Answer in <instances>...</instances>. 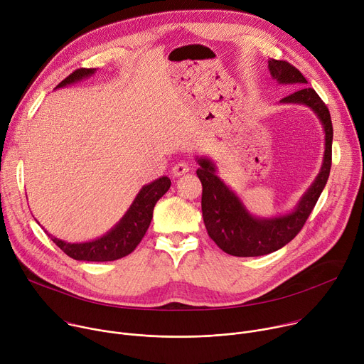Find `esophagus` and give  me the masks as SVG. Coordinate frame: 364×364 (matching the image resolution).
I'll return each instance as SVG.
<instances>
[{"instance_id": "obj_1", "label": "esophagus", "mask_w": 364, "mask_h": 364, "mask_svg": "<svg viewBox=\"0 0 364 364\" xmlns=\"http://www.w3.org/2000/svg\"><path fill=\"white\" fill-rule=\"evenodd\" d=\"M188 171H190V166H188V163H186V161H180L178 164H176V166L173 167V174H174V177H181V176L187 174Z\"/></svg>"}]
</instances>
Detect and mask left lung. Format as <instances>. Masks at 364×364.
I'll list each match as a JSON object with an SVG mask.
<instances>
[{
    "instance_id": "8db88e82",
    "label": "left lung",
    "mask_w": 364,
    "mask_h": 364,
    "mask_svg": "<svg viewBox=\"0 0 364 364\" xmlns=\"http://www.w3.org/2000/svg\"><path fill=\"white\" fill-rule=\"evenodd\" d=\"M268 69L278 85L299 87L281 99L279 103L304 105L316 114L324 131V155L321 168L299 197L295 207L272 218L250 213L242 198L219 177L216 163L205 155H197V176L203 186L201 212L207 233L216 245L229 255L239 257L262 256L284 247L302 229L323 193L331 168L333 124L328 108L313 87H306V79L292 65L284 60H268Z\"/></svg>"
}]
</instances>
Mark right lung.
<instances>
[{
    "mask_svg": "<svg viewBox=\"0 0 364 364\" xmlns=\"http://www.w3.org/2000/svg\"><path fill=\"white\" fill-rule=\"evenodd\" d=\"M96 73V69H77L63 82L58 85L56 89L75 85L85 79H89ZM171 180L163 176L141 187L134 201L128 207L125 215L114 225L105 235L87 242H66L51 236L44 230L48 237L53 240L68 256L76 261L87 262H108L121 259L129 255L141 242L145 232L149 228L154 205L168 191Z\"/></svg>",
    "mask_w": 364,
    "mask_h": 364,
    "instance_id": "add662e5",
    "label": "right lung"
}]
</instances>
